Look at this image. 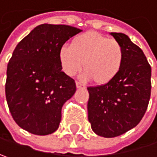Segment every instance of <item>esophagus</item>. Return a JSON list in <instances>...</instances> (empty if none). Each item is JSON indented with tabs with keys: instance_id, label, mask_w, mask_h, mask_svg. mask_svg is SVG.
I'll use <instances>...</instances> for the list:
<instances>
[{
	"instance_id": "obj_1",
	"label": "esophagus",
	"mask_w": 157,
	"mask_h": 157,
	"mask_svg": "<svg viewBox=\"0 0 157 157\" xmlns=\"http://www.w3.org/2000/svg\"><path fill=\"white\" fill-rule=\"evenodd\" d=\"M75 84H76L77 89H82V88H84V86H83L81 82H75Z\"/></svg>"
}]
</instances>
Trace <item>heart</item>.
Instances as JSON below:
<instances>
[{
    "label": "heart",
    "mask_w": 157,
    "mask_h": 157,
    "mask_svg": "<svg viewBox=\"0 0 157 157\" xmlns=\"http://www.w3.org/2000/svg\"><path fill=\"white\" fill-rule=\"evenodd\" d=\"M124 50L121 44L113 38L94 31L76 36L71 46L64 45L59 49V62L68 76H75L82 67L81 77L97 85L112 82L121 69Z\"/></svg>",
    "instance_id": "heart-1"
}]
</instances>
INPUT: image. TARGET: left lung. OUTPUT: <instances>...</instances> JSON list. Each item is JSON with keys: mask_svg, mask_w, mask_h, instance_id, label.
<instances>
[{"mask_svg": "<svg viewBox=\"0 0 157 157\" xmlns=\"http://www.w3.org/2000/svg\"><path fill=\"white\" fill-rule=\"evenodd\" d=\"M121 44L124 59L115 79L88 87V120L101 136L122 135L142 120L151 94V66L143 51L123 33H109Z\"/></svg>", "mask_w": 157, "mask_h": 157, "instance_id": "1", "label": "left lung"}]
</instances>
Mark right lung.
Returning <instances> with one entry per match:
<instances>
[{
    "label": "right lung",
    "mask_w": 157,
    "mask_h": 157,
    "mask_svg": "<svg viewBox=\"0 0 157 157\" xmlns=\"http://www.w3.org/2000/svg\"><path fill=\"white\" fill-rule=\"evenodd\" d=\"M82 29L41 24L17 45L7 66L5 94L15 122L34 135L54 133L64 103L75 94V80L62 71L59 49Z\"/></svg>",
    "instance_id": "1"
}]
</instances>
